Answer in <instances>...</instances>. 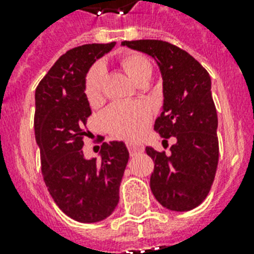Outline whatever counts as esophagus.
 Masks as SVG:
<instances>
[{
    "label": "esophagus",
    "instance_id": "34e87169",
    "mask_svg": "<svg viewBox=\"0 0 254 254\" xmlns=\"http://www.w3.org/2000/svg\"><path fill=\"white\" fill-rule=\"evenodd\" d=\"M127 149H129V153H130L131 157L143 151V146L138 145V143H127Z\"/></svg>",
    "mask_w": 254,
    "mask_h": 254
}]
</instances>
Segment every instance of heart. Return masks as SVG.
Segmentation results:
<instances>
[{"mask_svg": "<svg viewBox=\"0 0 254 254\" xmlns=\"http://www.w3.org/2000/svg\"><path fill=\"white\" fill-rule=\"evenodd\" d=\"M120 63L137 84H145L151 77L153 67L145 55L127 53L120 58ZM105 65L96 63L88 71L84 83V93L88 103L97 105L103 100ZM151 120L150 109L142 103H115L103 113V124L107 130L124 139H135L143 134Z\"/></svg>", "mask_w": 254, "mask_h": 254, "instance_id": "obj_1", "label": "heart"}]
</instances>
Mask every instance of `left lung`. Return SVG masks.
Instances as JSON below:
<instances>
[{
    "label": "left lung",
    "mask_w": 254,
    "mask_h": 254,
    "mask_svg": "<svg viewBox=\"0 0 254 254\" xmlns=\"http://www.w3.org/2000/svg\"><path fill=\"white\" fill-rule=\"evenodd\" d=\"M157 61L163 79V111L154 129L163 139L174 137L171 154L146 147L154 161L150 189L171 211H190L204 200L219 162L217 113L207 69L187 51L157 39L124 41Z\"/></svg>",
    "instance_id": "left-lung-1"
}]
</instances>
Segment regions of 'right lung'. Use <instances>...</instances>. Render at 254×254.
Here are the masks:
<instances>
[{"label": "right lung", "mask_w": 254, "mask_h": 254, "mask_svg": "<svg viewBox=\"0 0 254 254\" xmlns=\"http://www.w3.org/2000/svg\"><path fill=\"white\" fill-rule=\"evenodd\" d=\"M92 43L68 50L35 89V139L41 150L43 181L54 201L71 219L97 223L107 219L120 199V185L129 161L123 141L101 145V159L83 154L91 107L84 93L85 75L115 47Z\"/></svg>", "instance_id": "1"}]
</instances>
